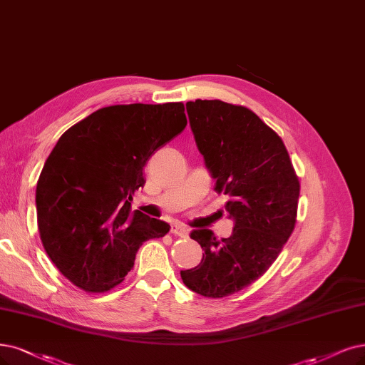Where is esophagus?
<instances>
[{"label": "esophagus", "instance_id": "esophagus-1", "mask_svg": "<svg viewBox=\"0 0 365 365\" xmlns=\"http://www.w3.org/2000/svg\"><path fill=\"white\" fill-rule=\"evenodd\" d=\"M171 233L174 236H179V237H187V235H190V230H187L186 227H183L180 224H174L171 227Z\"/></svg>", "mask_w": 365, "mask_h": 365}]
</instances>
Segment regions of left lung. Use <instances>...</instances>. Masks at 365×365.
<instances>
[{"instance_id":"obj_1","label":"left lung","mask_w":365,"mask_h":365,"mask_svg":"<svg viewBox=\"0 0 365 365\" xmlns=\"http://www.w3.org/2000/svg\"><path fill=\"white\" fill-rule=\"evenodd\" d=\"M186 111L235 228L227 239L207 228L192 230L205 254L180 277L201 296L224 298L252 284L277 260L296 224L301 185L284 143L248 108L197 99Z\"/></svg>"}]
</instances>
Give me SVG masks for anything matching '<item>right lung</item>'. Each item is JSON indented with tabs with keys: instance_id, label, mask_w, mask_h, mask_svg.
Here are the masks:
<instances>
[{
	"instance_id": "right-lung-1",
	"label": "right lung",
	"mask_w": 365,
	"mask_h": 365,
	"mask_svg": "<svg viewBox=\"0 0 365 365\" xmlns=\"http://www.w3.org/2000/svg\"><path fill=\"white\" fill-rule=\"evenodd\" d=\"M182 102L113 105L67 129L36 187L45 251L79 289L103 293L133 267L143 242L170 225L130 209L150 156L185 129Z\"/></svg>"
}]
</instances>
